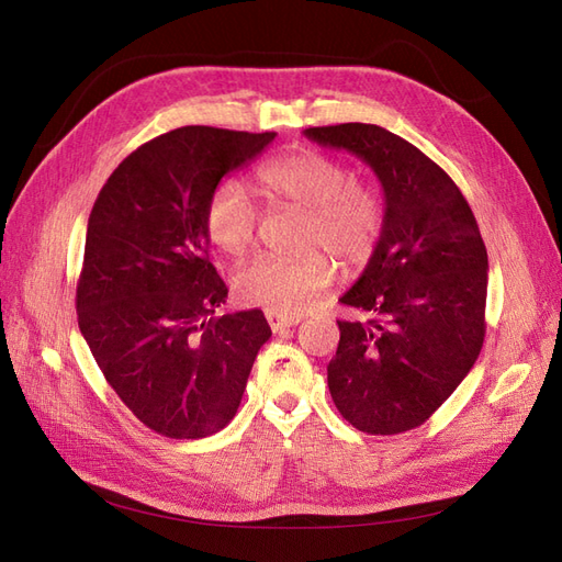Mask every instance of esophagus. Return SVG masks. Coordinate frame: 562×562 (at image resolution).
Segmentation results:
<instances>
[{"mask_svg":"<svg viewBox=\"0 0 562 562\" xmlns=\"http://www.w3.org/2000/svg\"><path fill=\"white\" fill-rule=\"evenodd\" d=\"M265 316H267L269 328L274 330V333L285 330V328H293V326H297V323L302 321V316H283V314H277V312H267Z\"/></svg>","mask_w":562,"mask_h":562,"instance_id":"1","label":"esophagus"}]
</instances>
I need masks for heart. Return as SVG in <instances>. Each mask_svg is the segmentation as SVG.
<instances>
[{
    "mask_svg": "<svg viewBox=\"0 0 562 562\" xmlns=\"http://www.w3.org/2000/svg\"><path fill=\"white\" fill-rule=\"evenodd\" d=\"M260 192L277 206L307 213L304 244L328 248L349 269L363 267L375 252L382 227V199L359 184L351 168L316 149L265 164L258 171ZM258 229V211L236 182L215 187L206 203V234L211 244L239 258ZM335 265L326 252H310L300 260H277L258 255L234 271L236 297L279 314H300L333 281Z\"/></svg>",
    "mask_w": 562,
    "mask_h": 562,
    "instance_id": "b5f03b06",
    "label": "heart"
}]
</instances>
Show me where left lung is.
Instances as JSON below:
<instances>
[{"label": "left lung", "mask_w": 562, "mask_h": 562, "mask_svg": "<svg viewBox=\"0 0 562 562\" xmlns=\"http://www.w3.org/2000/svg\"><path fill=\"white\" fill-rule=\"evenodd\" d=\"M366 161L384 190V227L368 267L339 297L328 389L359 431L391 436L427 422L479 359L487 250L464 194L415 145L375 124L304 131Z\"/></svg>", "instance_id": "8db88e82"}]
</instances>
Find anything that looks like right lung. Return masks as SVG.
I'll list each match as a JSON object with an SVG mask.
<instances>
[{"label": "right lung", "instance_id": "right-lung-1", "mask_svg": "<svg viewBox=\"0 0 562 562\" xmlns=\"http://www.w3.org/2000/svg\"><path fill=\"white\" fill-rule=\"evenodd\" d=\"M274 138L176 128L131 151L93 203L79 330L116 396L161 436L225 429L271 337L260 310L215 316L227 285L209 260L206 203Z\"/></svg>", "mask_w": 562, "mask_h": 562}]
</instances>
